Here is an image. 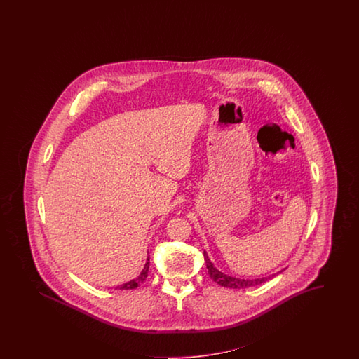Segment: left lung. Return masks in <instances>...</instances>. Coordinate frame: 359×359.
<instances>
[{"mask_svg": "<svg viewBox=\"0 0 359 359\" xmlns=\"http://www.w3.org/2000/svg\"><path fill=\"white\" fill-rule=\"evenodd\" d=\"M204 258L207 262L208 273L209 276L215 280V282L222 285V287H226V288H248V287H252V285H258L261 283L266 282L267 279L270 278H262V279H254V280H245V279H237V278H233V276H228L222 272L218 271L217 269L213 267L212 262L208 258L207 252L204 251Z\"/></svg>", "mask_w": 359, "mask_h": 359, "instance_id": "8db88e82", "label": "left lung"}]
</instances>
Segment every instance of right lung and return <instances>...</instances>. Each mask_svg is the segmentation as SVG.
<instances>
[{"label":"right lung","instance_id":"obj_1","mask_svg":"<svg viewBox=\"0 0 359 359\" xmlns=\"http://www.w3.org/2000/svg\"><path fill=\"white\" fill-rule=\"evenodd\" d=\"M149 266H150V258H147V262H146V264H144V269L142 270L141 275H140L138 278L133 279L130 282L125 283V284H122V285H118L117 288H118V290H134V288H137L140 284H142V283L146 280L147 273H149Z\"/></svg>","mask_w":359,"mask_h":359}]
</instances>
